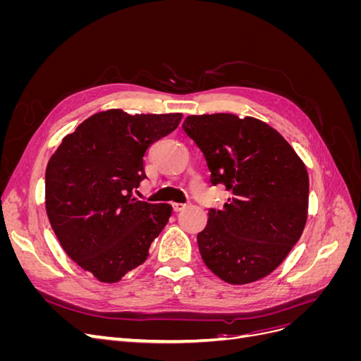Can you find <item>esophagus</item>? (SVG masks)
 <instances>
[{
	"instance_id": "34e87169",
	"label": "esophagus",
	"mask_w": 361,
	"mask_h": 361,
	"mask_svg": "<svg viewBox=\"0 0 361 361\" xmlns=\"http://www.w3.org/2000/svg\"><path fill=\"white\" fill-rule=\"evenodd\" d=\"M185 207H187V204H185V203H173V209L176 211V212H180V211H183Z\"/></svg>"
}]
</instances>
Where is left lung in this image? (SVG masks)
<instances>
[{
  "label": "left lung",
  "mask_w": 361,
  "mask_h": 361,
  "mask_svg": "<svg viewBox=\"0 0 361 361\" xmlns=\"http://www.w3.org/2000/svg\"><path fill=\"white\" fill-rule=\"evenodd\" d=\"M185 133L200 147L212 185L231 192L211 209L197 243L204 265L231 285L269 276L307 223L309 174L274 128L255 117L188 116Z\"/></svg>",
  "instance_id": "left-lung-1"
}]
</instances>
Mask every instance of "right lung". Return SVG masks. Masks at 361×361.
Masks as SVG:
<instances>
[{
  "label": "right lung",
  "mask_w": 361,
  "mask_h": 361,
  "mask_svg": "<svg viewBox=\"0 0 361 361\" xmlns=\"http://www.w3.org/2000/svg\"><path fill=\"white\" fill-rule=\"evenodd\" d=\"M182 120L180 113H96L61 140L45 174L49 223L66 255L101 283H117L149 256L169 223L167 203L137 200L145 157Z\"/></svg>",
  "instance_id": "add662e5"
}]
</instances>
